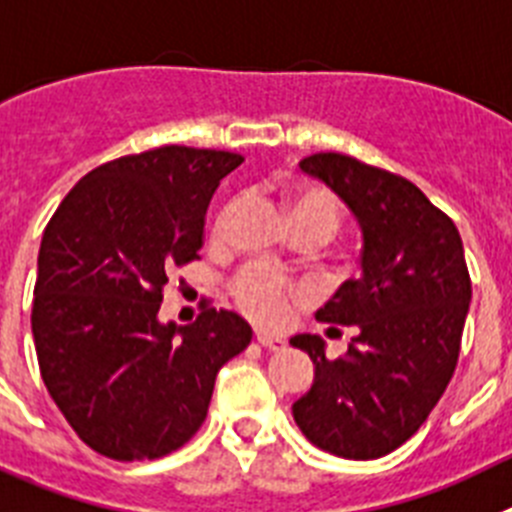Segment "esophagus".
Returning a JSON list of instances; mask_svg holds the SVG:
<instances>
[{"mask_svg":"<svg viewBox=\"0 0 512 512\" xmlns=\"http://www.w3.org/2000/svg\"><path fill=\"white\" fill-rule=\"evenodd\" d=\"M255 340L260 342L262 348H268V350H281V348H283V340H281V337L268 335V332H257Z\"/></svg>","mask_w":512,"mask_h":512,"instance_id":"obj_1","label":"esophagus"}]
</instances>
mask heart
<instances>
[{"instance_id":"b5f03b06","label":"heart","mask_w":512,"mask_h":512,"mask_svg":"<svg viewBox=\"0 0 512 512\" xmlns=\"http://www.w3.org/2000/svg\"><path fill=\"white\" fill-rule=\"evenodd\" d=\"M234 211H237V203H229L219 213V219L213 221V237H224ZM291 221L293 229H314L332 239L335 231L340 229V203L324 190H301L293 195ZM231 296H234L239 311L252 322L265 324V327H281L291 317L296 291L273 270L252 265L231 281Z\"/></svg>"}]
</instances>
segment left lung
Masks as SVG:
<instances>
[{"label": "left lung", "instance_id": "1", "mask_svg": "<svg viewBox=\"0 0 512 512\" xmlns=\"http://www.w3.org/2000/svg\"><path fill=\"white\" fill-rule=\"evenodd\" d=\"M299 167L353 211L363 252L361 275L317 311L319 322L358 327L348 353L330 361L319 335L291 337L314 361L293 420L322 451L381 459L420 430L456 371L471 301L464 244L446 213L394 172L335 151Z\"/></svg>", "mask_w": 512, "mask_h": 512}]
</instances>
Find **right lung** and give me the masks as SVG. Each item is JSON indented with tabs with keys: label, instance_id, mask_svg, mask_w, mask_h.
I'll list each match as a JSON object with an SVG mask.
<instances>
[{
	"label": "right lung",
	"instance_id": "1",
	"mask_svg": "<svg viewBox=\"0 0 512 512\" xmlns=\"http://www.w3.org/2000/svg\"><path fill=\"white\" fill-rule=\"evenodd\" d=\"M242 154L159 146L100 164L43 231L33 340L48 394L92 451L162 459L198 433L216 373L252 340L234 311L159 322L167 275L203 247L219 182Z\"/></svg>",
	"mask_w": 512,
	"mask_h": 512
}]
</instances>
